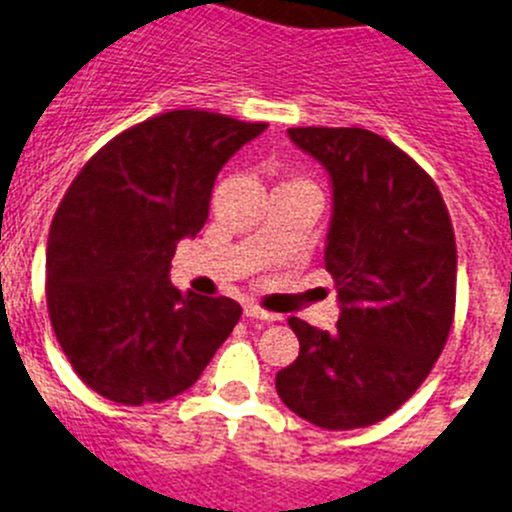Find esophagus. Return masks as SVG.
<instances>
[{
  "instance_id": "esophagus-1",
  "label": "esophagus",
  "mask_w": 512,
  "mask_h": 512,
  "mask_svg": "<svg viewBox=\"0 0 512 512\" xmlns=\"http://www.w3.org/2000/svg\"><path fill=\"white\" fill-rule=\"evenodd\" d=\"M245 315L247 318H257V321H278V315L270 313V310H265V308H260V305H255V303L245 305Z\"/></svg>"
}]
</instances>
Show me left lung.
Returning <instances> with one entry per match:
<instances>
[{
    "label": "left lung",
    "instance_id": "left-lung-1",
    "mask_svg": "<svg viewBox=\"0 0 512 512\" xmlns=\"http://www.w3.org/2000/svg\"><path fill=\"white\" fill-rule=\"evenodd\" d=\"M333 181L326 270L336 331L290 318L300 341L275 376L285 407L323 429L381 422L422 386L455 323L457 245L432 176L366 128H288Z\"/></svg>",
    "mask_w": 512,
    "mask_h": 512
}]
</instances>
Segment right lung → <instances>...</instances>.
I'll use <instances>...</instances> for the list:
<instances>
[{
	"instance_id": "1",
	"label": "right lung",
	"mask_w": 512,
	"mask_h": 512,
	"mask_svg": "<svg viewBox=\"0 0 512 512\" xmlns=\"http://www.w3.org/2000/svg\"><path fill=\"white\" fill-rule=\"evenodd\" d=\"M267 123L184 108L118 133L78 171L47 240V313L75 374L128 407L202 376L240 321L232 298L171 285L176 242L209 217L219 169Z\"/></svg>"
}]
</instances>
